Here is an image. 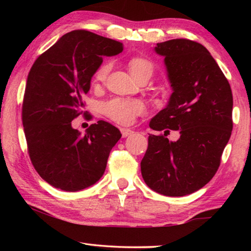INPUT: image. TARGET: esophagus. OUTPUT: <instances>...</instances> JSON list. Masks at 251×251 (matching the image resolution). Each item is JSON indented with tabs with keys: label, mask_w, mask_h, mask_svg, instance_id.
Returning <instances> with one entry per match:
<instances>
[{
	"label": "esophagus",
	"mask_w": 251,
	"mask_h": 251,
	"mask_svg": "<svg viewBox=\"0 0 251 251\" xmlns=\"http://www.w3.org/2000/svg\"><path fill=\"white\" fill-rule=\"evenodd\" d=\"M121 131H122L123 137H127V136H130L134 134V130H131L129 128H121Z\"/></svg>",
	"instance_id": "1"
}]
</instances>
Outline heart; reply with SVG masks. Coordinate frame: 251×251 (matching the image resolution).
<instances>
[{"instance_id": "heart-1", "label": "heart", "mask_w": 251, "mask_h": 251, "mask_svg": "<svg viewBox=\"0 0 251 251\" xmlns=\"http://www.w3.org/2000/svg\"><path fill=\"white\" fill-rule=\"evenodd\" d=\"M110 69L109 63H105L95 73V80L101 82L106 78ZM145 70L152 71V64L145 58L136 57L129 62V71L131 75H136L139 72ZM106 115L112 118L120 124H130L135 120L136 116L142 115L145 113L146 106L139 100H125V99H114L104 106Z\"/></svg>"}]
</instances>
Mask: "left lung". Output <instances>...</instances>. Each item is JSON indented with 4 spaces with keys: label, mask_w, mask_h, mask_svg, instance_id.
I'll list each match as a JSON object with an SVG mask.
<instances>
[{
    "label": "left lung",
    "mask_w": 251,
    "mask_h": 251,
    "mask_svg": "<svg viewBox=\"0 0 251 251\" xmlns=\"http://www.w3.org/2000/svg\"><path fill=\"white\" fill-rule=\"evenodd\" d=\"M173 93L150 127L165 130L148 136L141 161L144 181L154 192L186 196L202 188L217 172L232 130L230 85L208 50L197 42L177 39L157 43ZM181 137L171 142L169 129Z\"/></svg>",
    "instance_id": "left-lung-1"
}]
</instances>
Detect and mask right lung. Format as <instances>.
Masks as SVG:
<instances>
[{"label":"right lung","mask_w":251,"mask_h":251,"mask_svg":"<svg viewBox=\"0 0 251 251\" xmlns=\"http://www.w3.org/2000/svg\"><path fill=\"white\" fill-rule=\"evenodd\" d=\"M123 49L121 42L73 31L40 55L29 71L22 108L28 154L39 175L55 188L78 192L103 176L120 129L99 121L82 134L72 121L82 113L83 96L103 57Z\"/></svg>","instance_id":"right-lung-1"}]
</instances>
